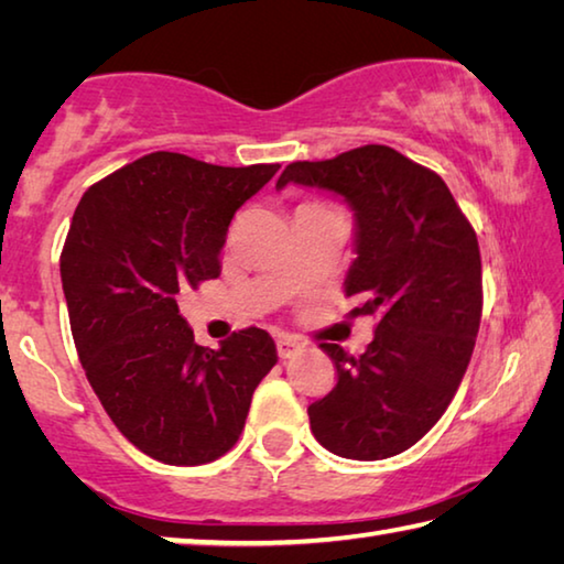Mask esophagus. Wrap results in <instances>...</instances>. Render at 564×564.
I'll return each instance as SVG.
<instances>
[{
  "mask_svg": "<svg viewBox=\"0 0 564 564\" xmlns=\"http://www.w3.org/2000/svg\"><path fill=\"white\" fill-rule=\"evenodd\" d=\"M301 348H303L301 343L295 340V338H289V336H281L279 340H275V350H279V358L281 360H289L293 356H299Z\"/></svg>",
  "mask_w": 564,
  "mask_h": 564,
  "instance_id": "obj_1",
  "label": "esophagus"
}]
</instances>
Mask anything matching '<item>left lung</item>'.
<instances>
[{"mask_svg":"<svg viewBox=\"0 0 564 564\" xmlns=\"http://www.w3.org/2000/svg\"><path fill=\"white\" fill-rule=\"evenodd\" d=\"M328 188L356 212L350 316H376L362 356L321 343L336 388L308 405L311 431L350 460H383L415 445L451 405L482 316L475 228L435 171L368 144L326 161H293L275 186Z\"/></svg>","mask_w":564,"mask_h":564,"instance_id":"8db88e82","label":"left lung"}]
</instances>
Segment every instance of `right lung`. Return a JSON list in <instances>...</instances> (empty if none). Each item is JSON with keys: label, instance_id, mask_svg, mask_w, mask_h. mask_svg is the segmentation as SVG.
Instances as JSON below:
<instances>
[{"label": "right lung", "instance_id": "right-lung-1", "mask_svg": "<svg viewBox=\"0 0 564 564\" xmlns=\"http://www.w3.org/2000/svg\"><path fill=\"white\" fill-rule=\"evenodd\" d=\"M279 164L216 166L154 151L89 186L62 248V285L84 373L111 423L166 465L231 451L275 343L243 328L212 350L176 295L221 273L228 224Z\"/></svg>", "mask_w": 564, "mask_h": 564}]
</instances>
